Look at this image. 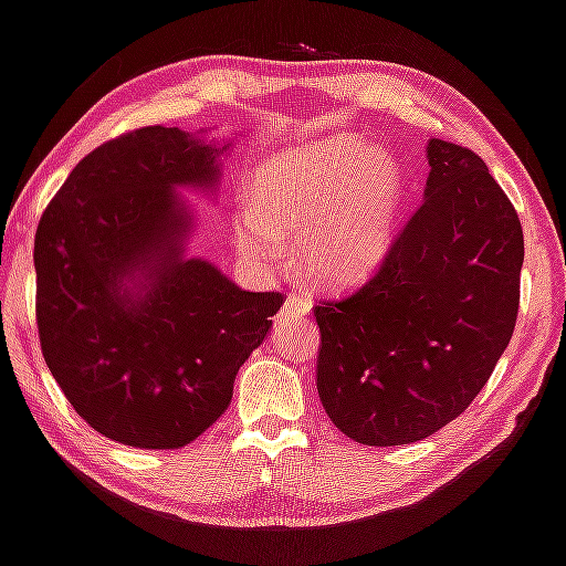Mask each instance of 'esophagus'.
I'll use <instances>...</instances> for the list:
<instances>
[{
  "label": "esophagus",
  "instance_id": "1",
  "mask_svg": "<svg viewBox=\"0 0 566 566\" xmlns=\"http://www.w3.org/2000/svg\"><path fill=\"white\" fill-rule=\"evenodd\" d=\"M311 311V303L305 298L303 293H291L289 298L283 303V311H281V318L285 321H293V318H301L305 313Z\"/></svg>",
  "mask_w": 566,
  "mask_h": 566
}]
</instances>
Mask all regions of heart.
Listing matches in <instances>:
<instances>
[{
    "mask_svg": "<svg viewBox=\"0 0 566 566\" xmlns=\"http://www.w3.org/2000/svg\"><path fill=\"white\" fill-rule=\"evenodd\" d=\"M255 206L233 218L240 253L273 263L283 240H298L303 273L321 285H354L391 245L403 178L391 155L356 137L289 147L250 180Z\"/></svg>",
    "mask_w": 566,
    "mask_h": 566,
    "instance_id": "obj_1",
    "label": "heart"
}]
</instances>
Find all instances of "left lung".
Instances as JSON below:
<instances>
[{
	"instance_id": "obj_1",
	"label": "left lung",
	"mask_w": 566,
	"mask_h": 566,
	"mask_svg": "<svg viewBox=\"0 0 566 566\" xmlns=\"http://www.w3.org/2000/svg\"><path fill=\"white\" fill-rule=\"evenodd\" d=\"M423 202L358 291L323 301L318 396L366 447H401L469 409L509 346L522 222L476 153L431 137Z\"/></svg>"
}]
</instances>
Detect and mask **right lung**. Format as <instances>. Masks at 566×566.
Wrapping results in <instances>:
<instances>
[{"label": "right lung", "instance_id": "obj_1", "mask_svg": "<svg viewBox=\"0 0 566 566\" xmlns=\"http://www.w3.org/2000/svg\"><path fill=\"white\" fill-rule=\"evenodd\" d=\"M222 150L135 129L80 160L36 228L44 360L74 411L125 447L180 449L210 429L283 305L185 255L196 218L178 190L216 188Z\"/></svg>", "mask_w": 566, "mask_h": 566}]
</instances>
